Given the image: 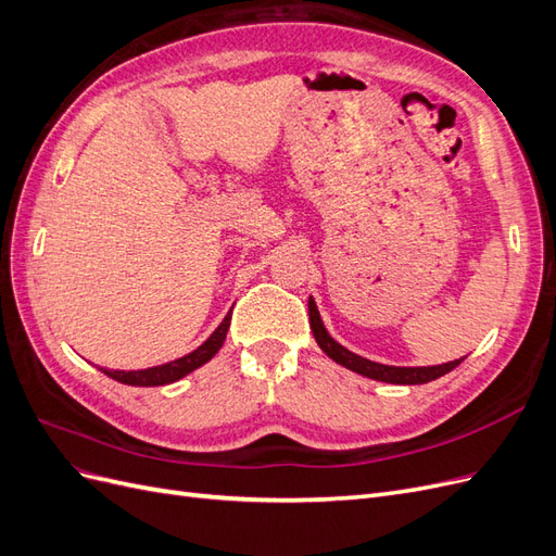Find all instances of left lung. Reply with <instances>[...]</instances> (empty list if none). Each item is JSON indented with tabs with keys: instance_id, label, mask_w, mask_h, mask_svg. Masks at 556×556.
Returning a JSON list of instances; mask_svg holds the SVG:
<instances>
[{
	"instance_id": "1",
	"label": "left lung",
	"mask_w": 556,
	"mask_h": 556,
	"mask_svg": "<svg viewBox=\"0 0 556 556\" xmlns=\"http://www.w3.org/2000/svg\"><path fill=\"white\" fill-rule=\"evenodd\" d=\"M308 319H311V329H313V336H315L319 350H323L329 359H333L336 364H341V366L350 368V371H355L364 378H371V380L390 382V384H425V382H431L435 378L450 374L454 366H459L464 362V357H462V359H454V362L439 364V366H387V364H378V362H371V359L355 355V352H350L339 341L331 339L329 331L325 329L323 317H319V311L315 306L313 296H308Z\"/></svg>"
}]
</instances>
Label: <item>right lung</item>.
I'll list each match as a JSON object with an SVG mask.
<instances>
[{"label":"right lung","mask_w":556,"mask_h":556,"mask_svg":"<svg viewBox=\"0 0 556 556\" xmlns=\"http://www.w3.org/2000/svg\"><path fill=\"white\" fill-rule=\"evenodd\" d=\"M229 323H231V313L225 315L220 327H217L204 343H201L197 350L188 352L185 357H178L174 362H166V364H160V366L141 368V371H109V368H102V374H106L109 378L123 382V384H131V387L172 384V382L185 378L188 374H192L194 368L204 366L206 362H211L217 355V350L223 348V343L227 339Z\"/></svg>","instance_id":"obj_1"}]
</instances>
